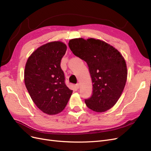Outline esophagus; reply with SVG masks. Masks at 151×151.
Masks as SVG:
<instances>
[{
  "mask_svg": "<svg viewBox=\"0 0 151 151\" xmlns=\"http://www.w3.org/2000/svg\"><path fill=\"white\" fill-rule=\"evenodd\" d=\"M79 87H80L79 84H77L76 85V88L77 89H78L79 88Z\"/></svg>",
  "mask_w": 151,
  "mask_h": 151,
  "instance_id": "1",
  "label": "esophagus"
}]
</instances>
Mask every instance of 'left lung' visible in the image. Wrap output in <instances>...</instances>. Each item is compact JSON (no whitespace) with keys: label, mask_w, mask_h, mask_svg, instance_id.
Returning <instances> with one entry per match:
<instances>
[{"label":"left lung","mask_w":151,"mask_h":151,"mask_svg":"<svg viewBox=\"0 0 151 151\" xmlns=\"http://www.w3.org/2000/svg\"><path fill=\"white\" fill-rule=\"evenodd\" d=\"M68 46L89 67L93 94L85 99L86 106L99 113L111 108L120 98L127 79V65L122 55L111 45L94 38L72 39Z\"/></svg>","instance_id":"left-lung-1"}]
</instances>
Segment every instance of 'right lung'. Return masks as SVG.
<instances>
[{"label": "right lung", "mask_w": 151, "mask_h": 151, "mask_svg": "<svg viewBox=\"0 0 151 151\" xmlns=\"http://www.w3.org/2000/svg\"><path fill=\"white\" fill-rule=\"evenodd\" d=\"M66 50V45L63 42H50L32 53L26 63V89L36 106L48 115L62 111L72 93L65 84L60 67Z\"/></svg>", "instance_id": "right-lung-1"}]
</instances>
